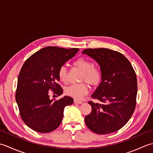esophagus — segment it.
Returning <instances> with one entry per match:
<instances>
[{
    "label": "esophagus",
    "mask_w": 153,
    "mask_h": 153,
    "mask_svg": "<svg viewBox=\"0 0 153 153\" xmlns=\"http://www.w3.org/2000/svg\"><path fill=\"white\" fill-rule=\"evenodd\" d=\"M74 102L76 104H82L83 103L82 101H81V100H77V99H74Z\"/></svg>",
    "instance_id": "1"
}]
</instances>
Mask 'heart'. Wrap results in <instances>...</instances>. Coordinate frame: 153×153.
Segmentation results:
<instances>
[{"label":"heart","instance_id":"obj_1","mask_svg":"<svg viewBox=\"0 0 153 153\" xmlns=\"http://www.w3.org/2000/svg\"><path fill=\"white\" fill-rule=\"evenodd\" d=\"M74 66L82 71L80 81H85L89 85H97L102 79V73L99 68L94 66L91 61L84 58H79L74 62ZM58 76L60 81L66 82L67 81L68 70L65 66L60 67L58 71ZM88 92V86L85 82L72 84L66 87L65 93L68 96L74 99H79Z\"/></svg>","mask_w":153,"mask_h":153}]
</instances>
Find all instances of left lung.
<instances>
[{
	"instance_id": "left-lung-1",
	"label": "left lung",
	"mask_w": 153,
	"mask_h": 153,
	"mask_svg": "<svg viewBox=\"0 0 153 153\" xmlns=\"http://www.w3.org/2000/svg\"><path fill=\"white\" fill-rule=\"evenodd\" d=\"M82 54L100 65L102 79L92 95L102 104L88 102L91 112L85 117L88 128L97 134L118 131L130 119L136 105L137 76L131 63L118 51L108 48H87Z\"/></svg>"
}]
</instances>
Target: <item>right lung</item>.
I'll list each match as a JSON object with an SVG mask.
<instances>
[{
	"mask_svg": "<svg viewBox=\"0 0 153 153\" xmlns=\"http://www.w3.org/2000/svg\"><path fill=\"white\" fill-rule=\"evenodd\" d=\"M79 48L57 47L41 48L25 60L19 71L16 100L20 116L29 128L39 133L54 131L63 118L65 106L74 99L64 96L59 100L49 99V91L58 96L63 89L58 82V71L74 57Z\"/></svg>",
	"mask_w": 153,
	"mask_h": 153,
	"instance_id": "right-lung-1",
	"label": "right lung"
}]
</instances>
